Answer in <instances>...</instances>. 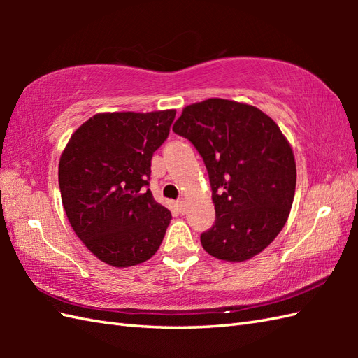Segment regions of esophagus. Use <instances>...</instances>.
Masks as SVG:
<instances>
[{"mask_svg": "<svg viewBox=\"0 0 358 358\" xmlns=\"http://www.w3.org/2000/svg\"><path fill=\"white\" fill-rule=\"evenodd\" d=\"M177 208H178V210L181 212V214H185V212H186V201H185V199H180L177 201Z\"/></svg>", "mask_w": 358, "mask_h": 358, "instance_id": "obj_1", "label": "esophagus"}]
</instances>
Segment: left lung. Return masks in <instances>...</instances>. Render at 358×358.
Listing matches in <instances>:
<instances>
[{"label": "left lung", "instance_id": "1", "mask_svg": "<svg viewBox=\"0 0 358 358\" xmlns=\"http://www.w3.org/2000/svg\"><path fill=\"white\" fill-rule=\"evenodd\" d=\"M199 150L209 173L215 223L201 246L224 262H245L283 229L295 194L294 152L260 109L223 98L186 106L172 127Z\"/></svg>", "mask_w": 358, "mask_h": 358}]
</instances>
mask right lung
Wrapping results in <instances>:
<instances>
[{"mask_svg": "<svg viewBox=\"0 0 358 358\" xmlns=\"http://www.w3.org/2000/svg\"><path fill=\"white\" fill-rule=\"evenodd\" d=\"M175 110L96 113L71 136L58 183L72 229L101 262L129 268L154 255L171 212L149 189L150 159Z\"/></svg>", "mask_w": 358, "mask_h": 358, "instance_id": "1", "label": "right lung"}]
</instances>
